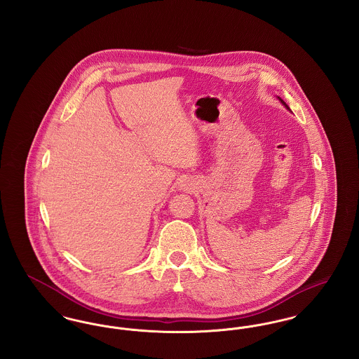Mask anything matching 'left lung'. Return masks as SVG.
I'll list each match as a JSON object with an SVG mask.
<instances>
[{
  "label": "left lung",
  "instance_id": "left-lung-1",
  "mask_svg": "<svg viewBox=\"0 0 359 359\" xmlns=\"http://www.w3.org/2000/svg\"><path fill=\"white\" fill-rule=\"evenodd\" d=\"M278 100H280V101H281V103H283V104H284V106H285V107H287V109H290V107H288V104H287V103L284 102V101H283V100H281V98H278Z\"/></svg>",
  "mask_w": 359,
  "mask_h": 359
}]
</instances>
